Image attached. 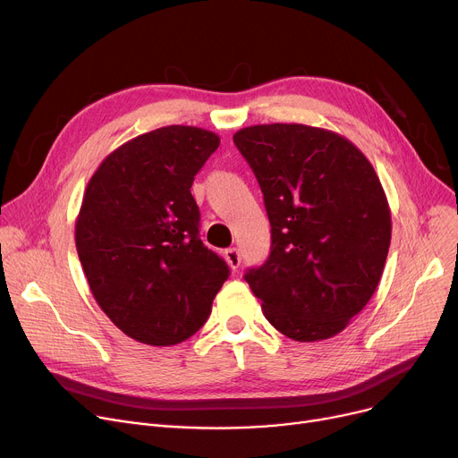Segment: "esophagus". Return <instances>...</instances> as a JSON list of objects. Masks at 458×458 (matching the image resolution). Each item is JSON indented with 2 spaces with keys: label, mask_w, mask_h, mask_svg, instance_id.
<instances>
[{
  "label": "esophagus",
  "mask_w": 458,
  "mask_h": 458,
  "mask_svg": "<svg viewBox=\"0 0 458 458\" xmlns=\"http://www.w3.org/2000/svg\"><path fill=\"white\" fill-rule=\"evenodd\" d=\"M225 258H226L228 266H230L233 271H237L239 267H242V252H239L237 249H228V250L225 252Z\"/></svg>",
  "instance_id": "34e87169"
}]
</instances>
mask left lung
<instances>
[{
    "label": "left lung",
    "mask_w": 458,
    "mask_h": 458,
    "mask_svg": "<svg viewBox=\"0 0 458 458\" xmlns=\"http://www.w3.org/2000/svg\"><path fill=\"white\" fill-rule=\"evenodd\" d=\"M261 187L271 254L245 280L266 319L295 342L340 334L375 293L392 215L373 165L323 128L258 124L233 135Z\"/></svg>",
    "instance_id": "1"
}]
</instances>
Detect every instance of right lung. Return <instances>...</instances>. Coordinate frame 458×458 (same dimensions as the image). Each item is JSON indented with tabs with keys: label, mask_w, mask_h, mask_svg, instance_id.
I'll list each match as a JSON object with an SVG mask.
<instances>
[{
	"label": "right lung",
	"mask_w": 458,
	"mask_h": 458,
	"mask_svg": "<svg viewBox=\"0 0 458 458\" xmlns=\"http://www.w3.org/2000/svg\"><path fill=\"white\" fill-rule=\"evenodd\" d=\"M219 135L195 126L142 133L87 183L76 249L104 314L135 342L168 347L208 319L230 269L204 247L191 185Z\"/></svg>",
	"instance_id": "add662e5"
}]
</instances>
